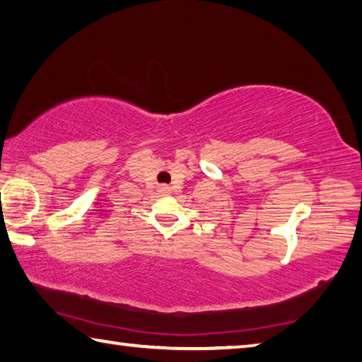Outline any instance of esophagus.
Here are the masks:
<instances>
[{
	"label": "esophagus",
	"instance_id": "esophagus-1",
	"mask_svg": "<svg viewBox=\"0 0 362 362\" xmlns=\"http://www.w3.org/2000/svg\"><path fill=\"white\" fill-rule=\"evenodd\" d=\"M158 193L160 194H168V193H171V188H169L168 185H158Z\"/></svg>",
	"mask_w": 362,
	"mask_h": 362
}]
</instances>
